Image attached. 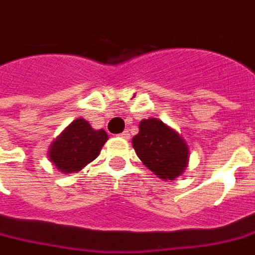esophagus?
Listing matches in <instances>:
<instances>
[{
	"mask_svg": "<svg viewBox=\"0 0 255 255\" xmlns=\"http://www.w3.org/2000/svg\"><path fill=\"white\" fill-rule=\"evenodd\" d=\"M119 136H121V137H124V138H129V137H130V134H129V131H128V130H125L124 133H121Z\"/></svg>",
	"mask_w": 255,
	"mask_h": 255,
	"instance_id": "obj_1",
	"label": "esophagus"
}]
</instances>
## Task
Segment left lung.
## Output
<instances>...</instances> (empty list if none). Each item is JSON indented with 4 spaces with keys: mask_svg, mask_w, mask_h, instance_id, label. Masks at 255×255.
<instances>
[{
    "mask_svg": "<svg viewBox=\"0 0 255 255\" xmlns=\"http://www.w3.org/2000/svg\"><path fill=\"white\" fill-rule=\"evenodd\" d=\"M141 162L159 179L173 180L189 162V147L178 131L157 118L143 119L138 133L131 140Z\"/></svg>",
    "mask_w": 255,
    "mask_h": 255,
    "instance_id": "obj_1",
    "label": "left lung"
}]
</instances>
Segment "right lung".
I'll use <instances>...</instances> for the list:
<instances>
[{
	"mask_svg": "<svg viewBox=\"0 0 255 255\" xmlns=\"http://www.w3.org/2000/svg\"><path fill=\"white\" fill-rule=\"evenodd\" d=\"M107 140V131L94 130L87 121L79 118L52 141L48 158L58 171L76 173L97 158Z\"/></svg>",
	"mask_w": 255,
	"mask_h": 255,
	"instance_id": "1",
	"label": "right lung"
}]
</instances>
